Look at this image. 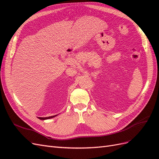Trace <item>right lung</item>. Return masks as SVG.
Returning a JSON list of instances; mask_svg holds the SVG:
<instances>
[{"label": "right lung", "mask_w": 159, "mask_h": 159, "mask_svg": "<svg viewBox=\"0 0 159 159\" xmlns=\"http://www.w3.org/2000/svg\"><path fill=\"white\" fill-rule=\"evenodd\" d=\"M57 115H53V116H50V117H38V119H40L41 120H45V119H51V118H53L54 117L56 116H57Z\"/></svg>", "instance_id": "add662e5"}]
</instances>
